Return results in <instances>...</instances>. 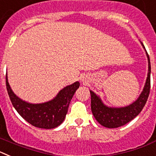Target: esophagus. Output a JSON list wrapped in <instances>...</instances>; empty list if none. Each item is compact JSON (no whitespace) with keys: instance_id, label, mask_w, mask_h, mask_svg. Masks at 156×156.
<instances>
[{"instance_id":"34e87169","label":"esophagus","mask_w":156,"mask_h":156,"mask_svg":"<svg viewBox=\"0 0 156 156\" xmlns=\"http://www.w3.org/2000/svg\"><path fill=\"white\" fill-rule=\"evenodd\" d=\"M82 81H83V80Z\"/></svg>"}]
</instances>
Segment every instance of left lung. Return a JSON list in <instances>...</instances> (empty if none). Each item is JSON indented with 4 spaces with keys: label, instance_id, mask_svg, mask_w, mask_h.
<instances>
[{
    "label": "left lung",
    "instance_id": "8db88e82",
    "mask_svg": "<svg viewBox=\"0 0 156 156\" xmlns=\"http://www.w3.org/2000/svg\"><path fill=\"white\" fill-rule=\"evenodd\" d=\"M141 46L145 51L146 56L148 58V69L145 83L139 97L129 105L122 107H112L106 105L100 96L90 90L91 96V111L95 119L101 126L107 128H117L126 124L139 115L144 108L148 100L150 92V76H151V64L148 53L145 48L140 41Z\"/></svg>",
    "mask_w": 156,
    "mask_h": 156
}]
</instances>
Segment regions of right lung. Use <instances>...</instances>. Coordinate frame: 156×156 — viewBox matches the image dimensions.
I'll use <instances>...</instances> for the list:
<instances>
[{
	"label": "right lung",
	"mask_w": 156,
	"mask_h": 156,
	"mask_svg": "<svg viewBox=\"0 0 156 156\" xmlns=\"http://www.w3.org/2000/svg\"><path fill=\"white\" fill-rule=\"evenodd\" d=\"M6 86L14 108L26 121L36 127L53 129L60 126L68 112L69 105L76 90L79 88V81L65 87L51 100L42 103H30L23 100L14 93L6 74Z\"/></svg>",
	"instance_id": "1"
}]
</instances>
